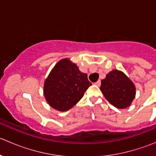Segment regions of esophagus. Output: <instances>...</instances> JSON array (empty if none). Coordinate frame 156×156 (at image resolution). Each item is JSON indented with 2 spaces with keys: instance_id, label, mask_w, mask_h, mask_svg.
Listing matches in <instances>:
<instances>
[{
  "instance_id": "34e87169",
  "label": "esophagus",
  "mask_w": 156,
  "mask_h": 156,
  "mask_svg": "<svg viewBox=\"0 0 156 156\" xmlns=\"http://www.w3.org/2000/svg\"><path fill=\"white\" fill-rule=\"evenodd\" d=\"M95 84L97 86H100V84H101V81H100V80H98V81L95 83Z\"/></svg>"
}]
</instances>
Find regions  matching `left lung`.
<instances>
[{"instance_id": "1", "label": "left lung", "mask_w": 156, "mask_h": 156, "mask_svg": "<svg viewBox=\"0 0 156 156\" xmlns=\"http://www.w3.org/2000/svg\"><path fill=\"white\" fill-rule=\"evenodd\" d=\"M100 90L115 107L125 108L131 104L136 94L133 83L119 70H112L101 81Z\"/></svg>"}]
</instances>
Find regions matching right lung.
Returning a JSON list of instances; mask_svg holds the SVG:
<instances>
[{
  "label": "right lung",
  "mask_w": 156,
  "mask_h": 156,
  "mask_svg": "<svg viewBox=\"0 0 156 156\" xmlns=\"http://www.w3.org/2000/svg\"><path fill=\"white\" fill-rule=\"evenodd\" d=\"M91 84L87 74L69 59H64L56 64L45 80L44 94L51 107L65 112L82 98Z\"/></svg>",
  "instance_id": "obj_1"
}]
</instances>
